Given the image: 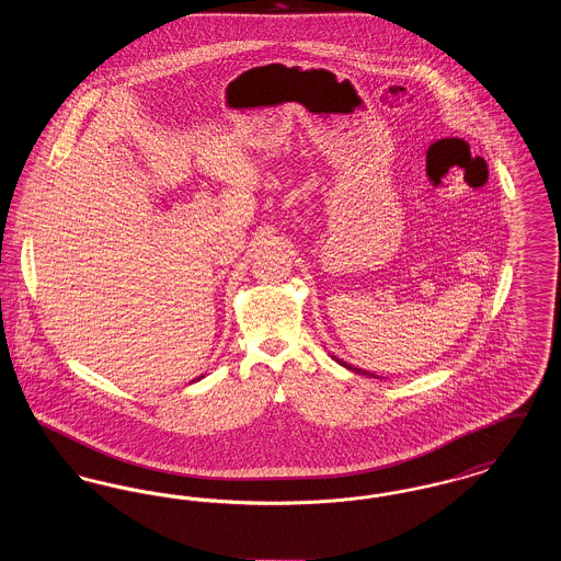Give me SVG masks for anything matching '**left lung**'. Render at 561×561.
Listing matches in <instances>:
<instances>
[{"mask_svg": "<svg viewBox=\"0 0 561 561\" xmlns=\"http://www.w3.org/2000/svg\"><path fill=\"white\" fill-rule=\"evenodd\" d=\"M332 359H336V362H339L341 366H345L347 370H353V373L366 374V376H373V378H378V376H374L373 373H366V370H362V368H355V366H351V364H347V362H343V359H339V357H334V355H332Z\"/></svg>", "mask_w": 561, "mask_h": 561, "instance_id": "left-lung-1", "label": "left lung"}]
</instances>
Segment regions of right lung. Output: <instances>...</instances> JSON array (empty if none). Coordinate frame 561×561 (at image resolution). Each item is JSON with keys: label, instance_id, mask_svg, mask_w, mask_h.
Segmentation results:
<instances>
[{"label": "right lung", "instance_id": "right-lung-1", "mask_svg": "<svg viewBox=\"0 0 561 561\" xmlns=\"http://www.w3.org/2000/svg\"><path fill=\"white\" fill-rule=\"evenodd\" d=\"M202 378H204V376H199V378H195V380H202Z\"/></svg>", "mask_w": 561, "mask_h": 561}]
</instances>
